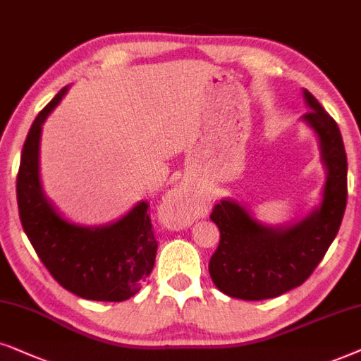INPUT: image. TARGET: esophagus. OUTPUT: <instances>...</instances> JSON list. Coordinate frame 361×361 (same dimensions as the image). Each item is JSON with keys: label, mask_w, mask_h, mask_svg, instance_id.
<instances>
[{"label": "esophagus", "mask_w": 361, "mask_h": 361, "mask_svg": "<svg viewBox=\"0 0 361 361\" xmlns=\"http://www.w3.org/2000/svg\"><path fill=\"white\" fill-rule=\"evenodd\" d=\"M203 203L201 200L188 193L185 188H175L166 196L163 211L170 216V219L176 224H190L198 218Z\"/></svg>", "instance_id": "34e87169"}]
</instances>
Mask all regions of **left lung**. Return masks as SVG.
<instances>
[{"label":"left lung","instance_id":"obj_1","mask_svg":"<svg viewBox=\"0 0 361 361\" xmlns=\"http://www.w3.org/2000/svg\"><path fill=\"white\" fill-rule=\"evenodd\" d=\"M312 110L304 120L320 138L329 176L324 201L305 219L281 229L259 224L236 201L223 200L211 211L219 228V246L209 259L214 286L229 297L264 300L304 284L337 236L347 206V153L338 125L309 90Z\"/></svg>","mask_w":361,"mask_h":361}]
</instances>
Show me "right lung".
Returning a JSON list of instances; mask_svg holds the SVG:
<instances>
[{
  "mask_svg": "<svg viewBox=\"0 0 361 361\" xmlns=\"http://www.w3.org/2000/svg\"><path fill=\"white\" fill-rule=\"evenodd\" d=\"M67 89L41 110L24 142L16 178L19 219L42 264L66 290L89 300L122 302L142 289L155 266L150 206L142 201L117 223L90 229L61 218L42 195L41 127Z\"/></svg>",
  "mask_w": 361,
  "mask_h": 361,
  "instance_id": "1",
  "label": "right lung"
}]
</instances>
